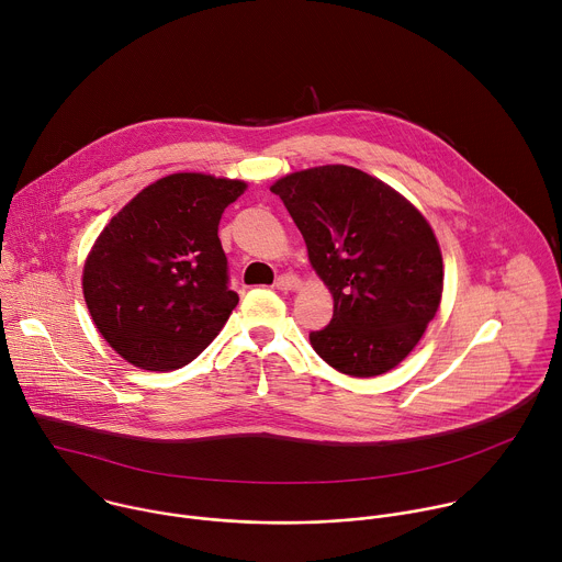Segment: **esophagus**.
Listing matches in <instances>:
<instances>
[{
	"mask_svg": "<svg viewBox=\"0 0 562 562\" xmlns=\"http://www.w3.org/2000/svg\"><path fill=\"white\" fill-rule=\"evenodd\" d=\"M300 280L295 278V276H291V273H284V276H280L278 280H276V286L280 289V291H295V289H300Z\"/></svg>",
	"mask_w": 562,
	"mask_h": 562,
	"instance_id": "obj_1",
	"label": "esophagus"
}]
</instances>
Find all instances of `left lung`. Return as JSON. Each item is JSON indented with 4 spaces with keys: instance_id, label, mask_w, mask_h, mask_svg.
<instances>
[{
    "instance_id": "8db88e82",
    "label": "left lung",
    "mask_w": 562,
    "mask_h": 562,
    "mask_svg": "<svg viewBox=\"0 0 562 562\" xmlns=\"http://www.w3.org/2000/svg\"><path fill=\"white\" fill-rule=\"evenodd\" d=\"M334 295L329 327L308 336L336 371L373 378L420 342L442 300V254L427 217L382 180L345 165L271 184Z\"/></svg>"
}]
</instances>
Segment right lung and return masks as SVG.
<instances>
[{
	"mask_svg": "<svg viewBox=\"0 0 562 562\" xmlns=\"http://www.w3.org/2000/svg\"><path fill=\"white\" fill-rule=\"evenodd\" d=\"M247 182L171 173L122 206L91 247L82 291L102 338L126 362L173 371L222 331L228 289L217 224Z\"/></svg>",
	"mask_w": 562,
	"mask_h": 562,
	"instance_id": "add662e5",
	"label": "right lung"
}]
</instances>
